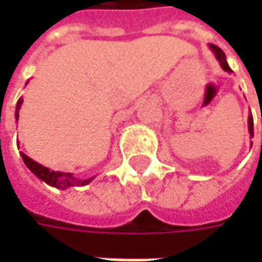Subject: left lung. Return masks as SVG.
Segmentation results:
<instances>
[{
  "label": "left lung",
  "mask_w": 262,
  "mask_h": 262,
  "mask_svg": "<svg viewBox=\"0 0 262 262\" xmlns=\"http://www.w3.org/2000/svg\"><path fill=\"white\" fill-rule=\"evenodd\" d=\"M209 48H210V50L213 52L214 57L217 59V61L220 63V66H222V69L225 70V71H227V73H233V70L229 67V64H227V60H226V54L223 53V50L220 48H217V46H214V45H212V43H209ZM248 132H250V137L254 136V120H253V115L250 114L248 115ZM251 146H253V143H251Z\"/></svg>",
  "instance_id": "1"
}]
</instances>
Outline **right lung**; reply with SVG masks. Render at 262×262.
Returning <instances> with one entry per match:
<instances>
[{
	"instance_id": "right-lung-1",
	"label": "right lung",
	"mask_w": 262,
	"mask_h": 262,
	"mask_svg": "<svg viewBox=\"0 0 262 262\" xmlns=\"http://www.w3.org/2000/svg\"><path fill=\"white\" fill-rule=\"evenodd\" d=\"M29 81H26V84H28ZM22 102H24V98H19L18 99V102H16V111H15V119L18 122L19 119V109L22 106ZM20 156H22V160H24V163L26 164V167L29 168V170L35 174V176L39 178V180H42L46 184H49L50 187L57 188V189H67L70 187H84V185H88L90 182L95 178V177H91V178H78V177H75L74 174H71V172H61V171H52L48 167H45V165L39 164L36 163L35 160H32L31 157H28L25 153H22L20 151Z\"/></svg>"
}]
</instances>
